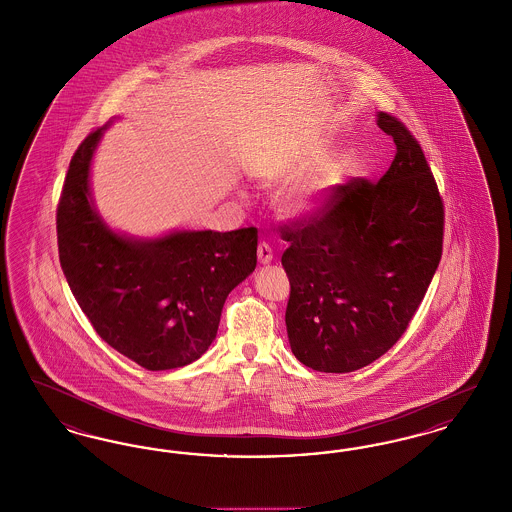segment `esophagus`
Masks as SVG:
<instances>
[{"label": "esophagus", "mask_w": 512, "mask_h": 512, "mask_svg": "<svg viewBox=\"0 0 512 512\" xmlns=\"http://www.w3.org/2000/svg\"><path fill=\"white\" fill-rule=\"evenodd\" d=\"M257 257H259V263L261 265H268L270 261H272V249H270V245L265 244H259V247H257Z\"/></svg>", "instance_id": "esophagus-1"}]
</instances>
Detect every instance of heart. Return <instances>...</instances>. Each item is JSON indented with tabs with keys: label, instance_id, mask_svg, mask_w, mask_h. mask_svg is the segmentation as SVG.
<instances>
[{
	"label": "heart",
	"instance_id": "obj_1",
	"mask_svg": "<svg viewBox=\"0 0 512 512\" xmlns=\"http://www.w3.org/2000/svg\"><path fill=\"white\" fill-rule=\"evenodd\" d=\"M299 174V165L295 161H282L265 172L268 184H284ZM336 178L332 172H320L313 178H307L293 186L282 197V209L293 219H311L320 215L332 201Z\"/></svg>",
	"mask_w": 512,
	"mask_h": 512
}]
</instances>
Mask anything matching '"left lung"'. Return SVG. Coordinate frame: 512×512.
<instances>
[{
    "label": "left lung",
    "mask_w": 512,
    "mask_h": 512,
    "mask_svg": "<svg viewBox=\"0 0 512 512\" xmlns=\"http://www.w3.org/2000/svg\"><path fill=\"white\" fill-rule=\"evenodd\" d=\"M376 124L397 147L388 172L338 186L320 215L282 236L290 347L318 372H353L393 347L441 259L443 203L426 157L395 117L378 113Z\"/></svg>",
    "instance_id": "left-lung-1"
}]
</instances>
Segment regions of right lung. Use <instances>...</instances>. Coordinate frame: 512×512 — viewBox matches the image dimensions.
Segmentation results:
<instances>
[{
  "label": "right lung",
  "mask_w": 512,
  "mask_h": 512,
  "mask_svg": "<svg viewBox=\"0 0 512 512\" xmlns=\"http://www.w3.org/2000/svg\"><path fill=\"white\" fill-rule=\"evenodd\" d=\"M109 124L80 144L65 178L57 207L63 274L99 338L124 357L147 370L190 365L217 338L228 293L255 270L257 228L172 230L157 238L111 228L90 184Z\"/></svg>",
  "instance_id": "add662e5"
}]
</instances>
